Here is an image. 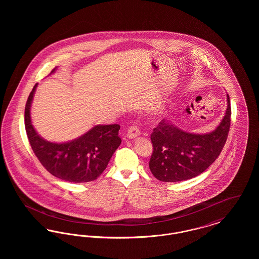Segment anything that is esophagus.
<instances>
[{"label":"esophagus","instance_id":"1","mask_svg":"<svg viewBox=\"0 0 259 259\" xmlns=\"http://www.w3.org/2000/svg\"><path fill=\"white\" fill-rule=\"evenodd\" d=\"M141 135V131L137 126H131L129 127L128 131H127V137L129 139H134L136 137Z\"/></svg>","mask_w":259,"mask_h":259}]
</instances>
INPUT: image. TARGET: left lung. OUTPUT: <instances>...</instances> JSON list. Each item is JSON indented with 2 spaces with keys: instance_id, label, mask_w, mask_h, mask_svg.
<instances>
[{
  "instance_id": "left-lung-1",
  "label": "left lung",
  "mask_w": 259,
  "mask_h": 259,
  "mask_svg": "<svg viewBox=\"0 0 259 259\" xmlns=\"http://www.w3.org/2000/svg\"><path fill=\"white\" fill-rule=\"evenodd\" d=\"M231 106L222 122L210 133L193 134L162 119L150 135L153 151L149 160L152 175L161 182H182L202 174L222 152L230 128Z\"/></svg>"
}]
</instances>
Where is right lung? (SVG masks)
<instances>
[{"mask_svg":"<svg viewBox=\"0 0 259 259\" xmlns=\"http://www.w3.org/2000/svg\"><path fill=\"white\" fill-rule=\"evenodd\" d=\"M56 68L51 71L54 73ZM37 84L25 106V129L29 143L41 165L54 177L70 183L95 181L107 168L112 154L121 144L118 124L96 125L77 139L67 143L46 141L35 130L30 115Z\"/></svg>","mask_w":259,"mask_h":259,"instance_id":"add662e5","label":"right lung"}]
</instances>
